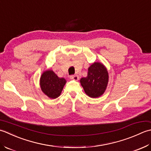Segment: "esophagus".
I'll return each instance as SVG.
<instances>
[{
    "instance_id": "1",
    "label": "esophagus",
    "mask_w": 151,
    "mask_h": 151,
    "mask_svg": "<svg viewBox=\"0 0 151 151\" xmlns=\"http://www.w3.org/2000/svg\"><path fill=\"white\" fill-rule=\"evenodd\" d=\"M70 79L74 81H78L79 80V76L78 75H73L70 76Z\"/></svg>"
}]
</instances>
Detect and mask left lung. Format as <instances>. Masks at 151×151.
Wrapping results in <instances>:
<instances>
[{
	"label": "left lung",
	"instance_id": "1",
	"mask_svg": "<svg viewBox=\"0 0 151 151\" xmlns=\"http://www.w3.org/2000/svg\"><path fill=\"white\" fill-rule=\"evenodd\" d=\"M109 75L105 66L94 63L88 68L87 76L80 79L85 93L91 98H98L105 92L108 83Z\"/></svg>",
	"mask_w": 151,
	"mask_h": 151
}]
</instances>
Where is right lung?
I'll return each mask as SVG.
<instances>
[{"label":"right lung","mask_w":151,"mask_h":151,"mask_svg":"<svg viewBox=\"0 0 151 151\" xmlns=\"http://www.w3.org/2000/svg\"><path fill=\"white\" fill-rule=\"evenodd\" d=\"M66 83L65 79L58 78L53 70H46L44 72L40 80L42 92L52 99L60 96Z\"/></svg>","instance_id":"add662e5"}]
</instances>
